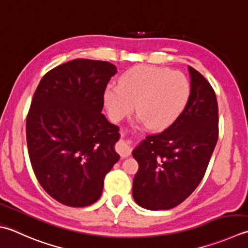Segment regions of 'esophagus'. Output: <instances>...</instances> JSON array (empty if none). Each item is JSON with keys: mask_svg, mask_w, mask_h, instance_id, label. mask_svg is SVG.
<instances>
[{"mask_svg": "<svg viewBox=\"0 0 248 248\" xmlns=\"http://www.w3.org/2000/svg\"><path fill=\"white\" fill-rule=\"evenodd\" d=\"M116 150H117V153L120 155L121 157L125 158V157L130 156L132 148H131L130 144H129V142H127V140H120L117 143V145H116Z\"/></svg>", "mask_w": 248, "mask_h": 248, "instance_id": "esophagus-1", "label": "esophagus"}]
</instances>
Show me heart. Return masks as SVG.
<instances>
[{
	"mask_svg": "<svg viewBox=\"0 0 248 248\" xmlns=\"http://www.w3.org/2000/svg\"><path fill=\"white\" fill-rule=\"evenodd\" d=\"M191 88L182 72L155 65H138L105 88L103 100L109 118L119 121L133 110L154 130L170 127L185 110Z\"/></svg>",
	"mask_w": 248,
	"mask_h": 248,
	"instance_id": "b5f03b06",
	"label": "heart"
}]
</instances>
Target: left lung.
<instances>
[{"label":"left lung","mask_w":248,"mask_h":248,"mask_svg":"<svg viewBox=\"0 0 248 248\" xmlns=\"http://www.w3.org/2000/svg\"><path fill=\"white\" fill-rule=\"evenodd\" d=\"M190 99L182 115L163 132L148 135L133 149L139 163L132 196L150 211L181 204L201 183L218 140L215 91L188 66Z\"/></svg>","instance_id":"left-lung-1"}]
</instances>
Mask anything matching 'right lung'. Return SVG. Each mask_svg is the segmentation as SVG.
<instances>
[{
  "label": "right lung",
  "mask_w": 248,
  "mask_h": 248,
  "mask_svg": "<svg viewBox=\"0 0 248 248\" xmlns=\"http://www.w3.org/2000/svg\"><path fill=\"white\" fill-rule=\"evenodd\" d=\"M116 73L109 62L72 60L46 73L34 92L26 124L29 157L44 190L64 205L98 201L120 158L114 147L119 128L101 113Z\"/></svg>",
  "instance_id": "right-lung-1"
}]
</instances>
